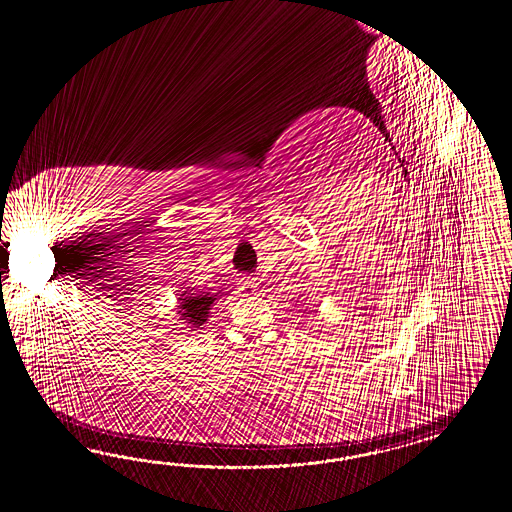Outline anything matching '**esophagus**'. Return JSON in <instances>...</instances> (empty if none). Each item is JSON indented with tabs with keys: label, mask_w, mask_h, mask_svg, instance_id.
<instances>
[{
	"label": "esophagus",
	"mask_w": 512,
	"mask_h": 512,
	"mask_svg": "<svg viewBox=\"0 0 512 512\" xmlns=\"http://www.w3.org/2000/svg\"><path fill=\"white\" fill-rule=\"evenodd\" d=\"M238 285H240V288H242L244 292H253V290H255V281L250 279V277H242V279L238 281Z\"/></svg>",
	"instance_id": "1"
}]
</instances>
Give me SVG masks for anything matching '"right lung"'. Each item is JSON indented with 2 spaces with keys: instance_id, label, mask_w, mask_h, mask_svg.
Returning <instances> with one entry per match:
<instances>
[{
  "instance_id": "right-lung-1",
  "label": "right lung",
  "mask_w": 512,
  "mask_h": 512,
  "mask_svg": "<svg viewBox=\"0 0 512 512\" xmlns=\"http://www.w3.org/2000/svg\"><path fill=\"white\" fill-rule=\"evenodd\" d=\"M189 294L187 297L186 294ZM181 300V298H179ZM216 300L214 296H211L209 292H201V294H190L185 292L183 294V301H181V309L183 311V320H187L188 324H192V327H200L207 316H209V309H211L212 301Z\"/></svg>"
}]
</instances>
